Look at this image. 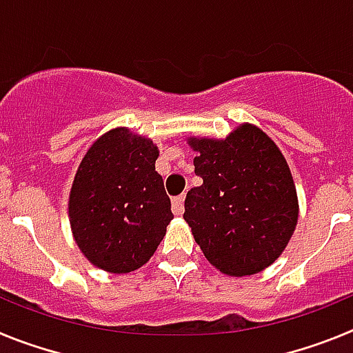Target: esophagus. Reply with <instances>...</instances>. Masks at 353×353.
I'll use <instances>...</instances> for the list:
<instances>
[{"mask_svg":"<svg viewBox=\"0 0 353 353\" xmlns=\"http://www.w3.org/2000/svg\"><path fill=\"white\" fill-rule=\"evenodd\" d=\"M183 199H185V196H176V198H173V214L174 215L183 214Z\"/></svg>","mask_w":353,"mask_h":353,"instance_id":"obj_1","label":"esophagus"}]
</instances>
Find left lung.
I'll list each match as a JSON object with an SVG mask.
<instances>
[{"label":"left lung","instance_id":"8db88e82","mask_svg":"<svg viewBox=\"0 0 353 353\" xmlns=\"http://www.w3.org/2000/svg\"><path fill=\"white\" fill-rule=\"evenodd\" d=\"M203 183L187 192L183 219L205 258L226 276L272 265L299 219L292 171L281 150L256 125L240 123L224 139L189 138Z\"/></svg>","mask_w":353,"mask_h":353}]
</instances>
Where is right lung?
Returning a JSON list of instances; mask_svg holds the SVG:
<instances>
[{
    "instance_id": "add662e5",
    "label": "right lung",
    "mask_w": 353,
    "mask_h": 353,
    "mask_svg": "<svg viewBox=\"0 0 353 353\" xmlns=\"http://www.w3.org/2000/svg\"><path fill=\"white\" fill-rule=\"evenodd\" d=\"M157 157L152 139L117 127L93 141L77 168L68 194L72 235L105 272L143 267L166 235L173 214Z\"/></svg>"
}]
</instances>
